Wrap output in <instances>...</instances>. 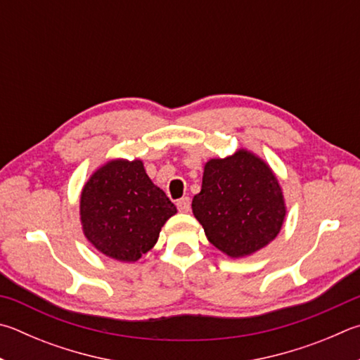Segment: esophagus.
<instances>
[{
  "label": "esophagus",
  "instance_id": "1",
  "mask_svg": "<svg viewBox=\"0 0 360 360\" xmlns=\"http://www.w3.org/2000/svg\"><path fill=\"white\" fill-rule=\"evenodd\" d=\"M176 206H178V209L181 212H188L191 211V198L188 197H184L178 200V202H176Z\"/></svg>",
  "mask_w": 360,
  "mask_h": 360
}]
</instances>
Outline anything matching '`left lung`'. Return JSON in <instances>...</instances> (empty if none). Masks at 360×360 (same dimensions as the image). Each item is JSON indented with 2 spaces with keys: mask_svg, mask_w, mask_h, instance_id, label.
I'll use <instances>...</instances> for the list:
<instances>
[{
  "mask_svg": "<svg viewBox=\"0 0 360 360\" xmlns=\"http://www.w3.org/2000/svg\"><path fill=\"white\" fill-rule=\"evenodd\" d=\"M192 211L209 243L231 258L252 255L276 239L286 214L276 174L245 149L206 163Z\"/></svg>",
  "mask_w": 360,
  "mask_h": 360,
  "instance_id": "1",
  "label": "left lung"
}]
</instances>
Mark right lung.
I'll return each instance as SVG.
<instances>
[{
    "mask_svg": "<svg viewBox=\"0 0 360 360\" xmlns=\"http://www.w3.org/2000/svg\"><path fill=\"white\" fill-rule=\"evenodd\" d=\"M176 214L165 192L153 184L141 160H112L91 176L80 198L83 233L97 250L136 261L158 243Z\"/></svg>",
    "mask_w": 360,
    "mask_h": 360,
    "instance_id": "obj_1",
    "label": "right lung"
}]
</instances>
